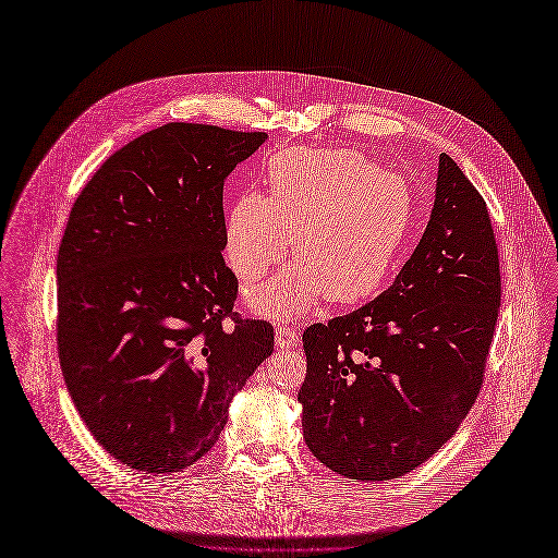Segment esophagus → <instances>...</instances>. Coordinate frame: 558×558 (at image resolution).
Returning <instances> with one entry per match:
<instances>
[{
    "instance_id": "obj_1",
    "label": "esophagus",
    "mask_w": 558,
    "mask_h": 558,
    "mask_svg": "<svg viewBox=\"0 0 558 558\" xmlns=\"http://www.w3.org/2000/svg\"><path fill=\"white\" fill-rule=\"evenodd\" d=\"M296 340H299V333H296L294 327H277V331H275V342H277V347L290 349V347L296 344Z\"/></svg>"
}]
</instances>
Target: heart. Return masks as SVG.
I'll return each mask as SVG.
<instances>
[{"instance_id": "b5f03b06", "label": "heart", "mask_w": 558, "mask_h": 558, "mask_svg": "<svg viewBox=\"0 0 558 558\" xmlns=\"http://www.w3.org/2000/svg\"><path fill=\"white\" fill-rule=\"evenodd\" d=\"M266 183L268 196H240L225 225V255L242 283L279 264L292 238L299 262L251 292L257 312L292 318L320 294L353 303L384 283L414 216L399 174L349 148H292L268 161Z\"/></svg>"}]
</instances>
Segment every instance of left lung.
Segmentation results:
<instances>
[{
    "label": "left lung",
    "mask_w": 558,
    "mask_h": 558,
    "mask_svg": "<svg viewBox=\"0 0 558 558\" xmlns=\"http://www.w3.org/2000/svg\"><path fill=\"white\" fill-rule=\"evenodd\" d=\"M501 301L484 198L447 155L425 233L377 299L303 331V436L331 471L399 477L432 458L477 399Z\"/></svg>",
    "instance_id": "8db88e82"
}]
</instances>
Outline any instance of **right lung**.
Returning <instances> with one entry per match:
<instances>
[{
    "mask_svg": "<svg viewBox=\"0 0 558 558\" xmlns=\"http://www.w3.org/2000/svg\"><path fill=\"white\" fill-rule=\"evenodd\" d=\"M266 140L159 126L111 155L72 207L57 259L61 368L89 432L131 469L201 460L275 349L270 323L233 312L222 257L225 181Z\"/></svg>",
    "mask_w": 558,
    "mask_h": 558,
    "instance_id": "add662e5",
    "label": "right lung"
}]
</instances>
